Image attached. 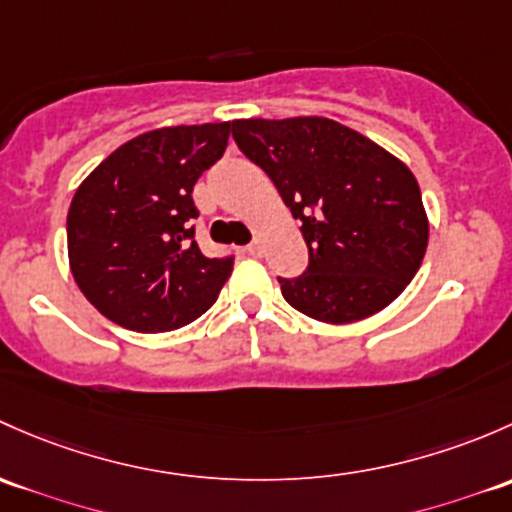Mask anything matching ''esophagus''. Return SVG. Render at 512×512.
I'll list each match as a JSON object with an SVG mask.
<instances>
[{
	"instance_id": "1",
	"label": "esophagus",
	"mask_w": 512,
	"mask_h": 512,
	"mask_svg": "<svg viewBox=\"0 0 512 512\" xmlns=\"http://www.w3.org/2000/svg\"><path fill=\"white\" fill-rule=\"evenodd\" d=\"M245 252H247V255H252V257H260L262 255V240H252L250 245L245 247Z\"/></svg>"
}]
</instances>
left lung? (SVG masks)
<instances>
[{"instance_id":"1","label":"left lung","mask_w":512,"mask_h":512,"mask_svg":"<svg viewBox=\"0 0 512 512\" xmlns=\"http://www.w3.org/2000/svg\"><path fill=\"white\" fill-rule=\"evenodd\" d=\"M233 139L301 220L309 267L279 279L294 309L353 324L392 304L424 260L429 218L405 161L328 117L233 120Z\"/></svg>"}]
</instances>
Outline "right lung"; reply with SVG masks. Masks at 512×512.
I'll list each match as a JSON object with an SVG mask.
<instances>
[{"mask_svg": "<svg viewBox=\"0 0 512 512\" xmlns=\"http://www.w3.org/2000/svg\"><path fill=\"white\" fill-rule=\"evenodd\" d=\"M230 122L144 132L102 159L68 208L75 284L105 319L164 333L206 314L233 272L193 240V186L223 157Z\"/></svg>", "mask_w": 512, "mask_h": 512, "instance_id": "add662e5", "label": "right lung"}]
</instances>
